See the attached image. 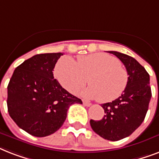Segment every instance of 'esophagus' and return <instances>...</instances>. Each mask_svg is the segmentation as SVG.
<instances>
[{
  "instance_id": "esophagus-1",
  "label": "esophagus",
  "mask_w": 159,
  "mask_h": 159,
  "mask_svg": "<svg viewBox=\"0 0 159 159\" xmlns=\"http://www.w3.org/2000/svg\"><path fill=\"white\" fill-rule=\"evenodd\" d=\"M83 105L86 106H92V103H90L88 102H86V101H83Z\"/></svg>"
}]
</instances>
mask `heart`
I'll return each instance as SVG.
<instances>
[{"mask_svg":"<svg viewBox=\"0 0 159 159\" xmlns=\"http://www.w3.org/2000/svg\"><path fill=\"white\" fill-rule=\"evenodd\" d=\"M54 72L60 84L73 94L88 81L89 87L82 92V95L102 103L117 99L129 81L128 72L120 60L102 53L78 56L77 62L67 56L61 57Z\"/></svg>","mask_w":159,"mask_h":159,"instance_id":"1","label":"heart"}]
</instances>
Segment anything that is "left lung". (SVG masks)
<instances>
[{
  "instance_id": "8db88e82",
  "label": "left lung",
  "mask_w": 159,
  "mask_h": 159,
  "mask_svg": "<svg viewBox=\"0 0 159 159\" xmlns=\"http://www.w3.org/2000/svg\"><path fill=\"white\" fill-rule=\"evenodd\" d=\"M108 53L116 55L124 63L129 75L128 84L120 97L102 105L104 117L101 120H91L90 124L98 135L117 141L130 135L143 123L152 92L149 74L137 60L116 51Z\"/></svg>"
}]
</instances>
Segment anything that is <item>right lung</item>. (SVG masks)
Masks as SVG:
<instances>
[{
	"mask_svg": "<svg viewBox=\"0 0 159 159\" xmlns=\"http://www.w3.org/2000/svg\"><path fill=\"white\" fill-rule=\"evenodd\" d=\"M62 53L36 54L16 67L7 87L11 119L35 137L55 133L64 123L67 110L82 100L62 88L53 68Z\"/></svg>",
	"mask_w": 159,
	"mask_h": 159,
	"instance_id": "add662e5",
	"label": "right lung"
}]
</instances>
